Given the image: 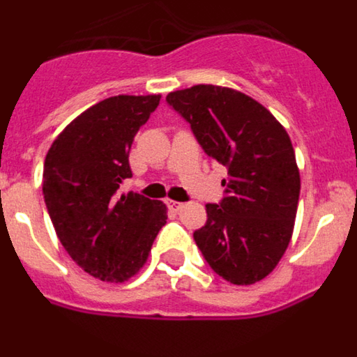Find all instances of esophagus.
<instances>
[{
  "label": "esophagus",
  "mask_w": 357,
  "mask_h": 357,
  "mask_svg": "<svg viewBox=\"0 0 357 357\" xmlns=\"http://www.w3.org/2000/svg\"><path fill=\"white\" fill-rule=\"evenodd\" d=\"M166 206H168L172 211H181L182 207H184V204L176 200H166Z\"/></svg>",
  "instance_id": "obj_1"
}]
</instances>
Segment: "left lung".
Returning <instances> with one entry per match:
<instances>
[{
    "label": "left lung",
    "instance_id": "obj_1",
    "mask_svg": "<svg viewBox=\"0 0 357 357\" xmlns=\"http://www.w3.org/2000/svg\"><path fill=\"white\" fill-rule=\"evenodd\" d=\"M209 157L229 169L227 197L207 204L195 241L214 272L238 286L275 270L295 227L301 172L286 128L241 91L200 84L166 96Z\"/></svg>",
    "mask_w": 357,
    "mask_h": 357
}]
</instances>
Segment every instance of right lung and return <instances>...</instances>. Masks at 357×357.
<instances>
[{
    "instance_id": "obj_1",
    "label": "right lung",
    "mask_w": 357,
    "mask_h": 357,
    "mask_svg": "<svg viewBox=\"0 0 357 357\" xmlns=\"http://www.w3.org/2000/svg\"><path fill=\"white\" fill-rule=\"evenodd\" d=\"M159 100L160 94L102 100L56 135L44 159L43 193L56 236L94 279L123 284L137 275L168 220L162 202L116 195L132 176L135 134Z\"/></svg>"
}]
</instances>
